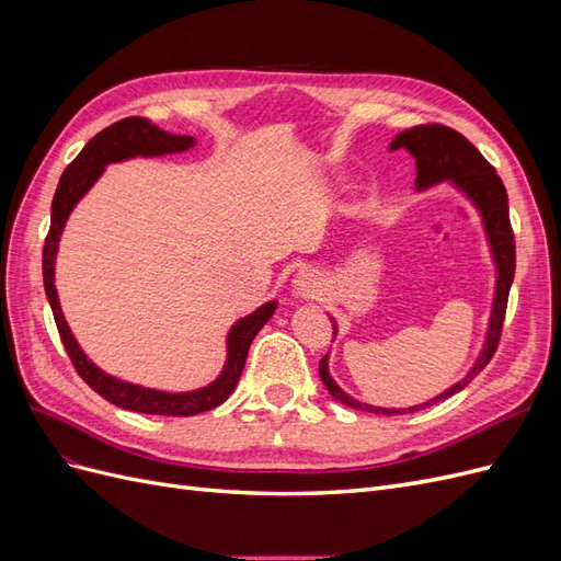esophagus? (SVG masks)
Wrapping results in <instances>:
<instances>
[{"instance_id": "obj_1", "label": "esophagus", "mask_w": 561, "mask_h": 561, "mask_svg": "<svg viewBox=\"0 0 561 561\" xmlns=\"http://www.w3.org/2000/svg\"><path fill=\"white\" fill-rule=\"evenodd\" d=\"M320 278L311 268H301L293 280V293L301 299H313L320 293Z\"/></svg>"}]
</instances>
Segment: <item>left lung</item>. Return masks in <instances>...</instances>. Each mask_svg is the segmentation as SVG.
I'll return each instance as SVG.
<instances>
[{
    "instance_id": "8db88e82",
    "label": "left lung",
    "mask_w": 561,
    "mask_h": 561,
    "mask_svg": "<svg viewBox=\"0 0 561 561\" xmlns=\"http://www.w3.org/2000/svg\"><path fill=\"white\" fill-rule=\"evenodd\" d=\"M396 149H407L416 159V190H428V186L437 182L449 180L472 201V206L478 208L486 231L491 257H494V264H496V293H494V307H491L486 339H484L478 363L470 367V371L461 381L454 383L451 388L443 390L437 398L423 404L407 407V410H388V407L365 404L360 400L351 398L330 377L328 353H325V358H322L318 365V375L322 383H325V388L330 390V396L339 402H344L346 407H353V410H363L371 414H412L419 410H426V407L439 400H447L454 393H458V390H463L474 379V375H480L499 346L507 295H511V285L515 278V236L511 227V213H507V192L501 178L496 175V168L480 154L478 147L468 142L461 133H456L449 126L426 124V126L407 128L400 135H396V140L390 142V151ZM334 334H336V325H334Z\"/></svg>"
}]
</instances>
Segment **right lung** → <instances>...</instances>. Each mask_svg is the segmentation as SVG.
<instances>
[{
    "instance_id": "add662e5",
    "label": "right lung",
    "mask_w": 561,
    "mask_h": 561,
    "mask_svg": "<svg viewBox=\"0 0 561 561\" xmlns=\"http://www.w3.org/2000/svg\"><path fill=\"white\" fill-rule=\"evenodd\" d=\"M194 147V138L190 135H171L161 128H157L142 116H128L100 130L95 138L79 151V157L65 168V173L58 182V190L50 203V229L44 243V290L48 297L50 309H54L56 325L60 332V339L65 344L67 355L79 371V377L87 381L98 396H103L116 407H124L130 412L140 414H163V416H194L201 412L215 410L217 404H222L231 393L236 383L241 379V371L245 367V358L252 339L266 325L268 318L274 316L278 304L266 301L262 307L241 318L229 330L227 336V363L222 375H219L213 383L203 386L198 390H190V393H165V390H154L145 386H135L128 381H122L116 377L105 375L103 369L95 367L87 353L77 344L75 334L70 332V325L62 316L58 293H56V252L60 233L65 229L67 217H70L72 208L79 203V198L87 194L93 182L103 175L105 165L114 161H126L133 157H163L175 154V151H186Z\"/></svg>"
}]
</instances>
